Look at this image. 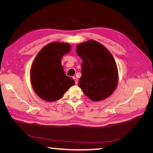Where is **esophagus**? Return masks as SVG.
Instances as JSON below:
<instances>
[{
  "label": "esophagus",
  "instance_id": "obj_1",
  "mask_svg": "<svg viewBox=\"0 0 153 153\" xmlns=\"http://www.w3.org/2000/svg\"><path fill=\"white\" fill-rule=\"evenodd\" d=\"M73 78L74 79V80H75V84H78V79H77V78H76V77H73Z\"/></svg>",
  "mask_w": 153,
  "mask_h": 153
}]
</instances>
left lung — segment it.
Instances as JSON below:
<instances>
[{
  "instance_id": "1",
  "label": "left lung",
  "mask_w": 153,
  "mask_h": 153,
  "mask_svg": "<svg viewBox=\"0 0 153 153\" xmlns=\"http://www.w3.org/2000/svg\"><path fill=\"white\" fill-rule=\"evenodd\" d=\"M76 53L82 59L78 85L84 93L94 101L108 98L118 82L117 67L112 55L94 40L78 45Z\"/></svg>"
}]
</instances>
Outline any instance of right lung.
I'll use <instances>...</instances> for the list:
<instances>
[{
    "label": "right lung",
    "instance_id": "right-lung-1",
    "mask_svg": "<svg viewBox=\"0 0 153 153\" xmlns=\"http://www.w3.org/2000/svg\"><path fill=\"white\" fill-rule=\"evenodd\" d=\"M70 48L68 43H51L36 57L30 69V81L34 92L43 100L55 101L61 99L75 84L73 78L66 75L61 61Z\"/></svg>",
    "mask_w": 153,
    "mask_h": 153
}]
</instances>
